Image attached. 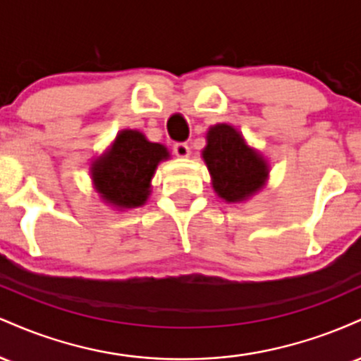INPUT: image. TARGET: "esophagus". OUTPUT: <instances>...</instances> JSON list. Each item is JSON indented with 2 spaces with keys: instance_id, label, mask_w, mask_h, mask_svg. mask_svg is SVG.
I'll return each mask as SVG.
<instances>
[{
  "instance_id": "obj_1",
  "label": "esophagus",
  "mask_w": 361,
  "mask_h": 361,
  "mask_svg": "<svg viewBox=\"0 0 361 361\" xmlns=\"http://www.w3.org/2000/svg\"><path fill=\"white\" fill-rule=\"evenodd\" d=\"M173 151H175V154L178 157H188L190 156V147L186 146L183 142H178L175 144V147H173Z\"/></svg>"
}]
</instances>
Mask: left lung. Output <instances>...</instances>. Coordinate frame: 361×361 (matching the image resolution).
Returning <instances> with one entry per match:
<instances>
[{
  "mask_svg": "<svg viewBox=\"0 0 361 361\" xmlns=\"http://www.w3.org/2000/svg\"><path fill=\"white\" fill-rule=\"evenodd\" d=\"M205 139L202 157L219 198L227 204H241L263 190L270 178V164L238 128L217 123L207 130Z\"/></svg>",
  "mask_w": 361,
  "mask_h": 361,
  "instance_id": "obj_1",
  "label": "left lung"
}]
</instances>
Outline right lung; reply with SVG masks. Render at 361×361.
<instances>
[{"label":"right lung","instance_id":"1","mask_svg":"<svg viewBox=\"0 0 361 361\" xmlns=\"http://www.w3.org/2000/svg\"><path fill=\"white\" fill-rule=\"evenodd\" d=\"M169 159L166 146L147 140L142 132L123 128L100 156L91 161L93 188L117 210L137 209L151 195L157 164Z\"/></svg>","mask_w":361,"mask_h":361}]
</instances>
